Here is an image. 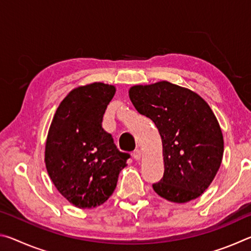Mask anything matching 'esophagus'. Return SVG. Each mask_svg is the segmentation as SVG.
<instances>
[{
  "label": "esophagus",
  "mask_w": 251,
  "mask_h": 251,
  "mask_svg": "<svg viewBox=\"0 0 251 251\" xmlns=\"http://www.w3.org/2000/svg\"><path fill=\"white\" fill-rule=\"evenodd\" d=\"M133 157H134V159H136V160L141 159V158H142V151L136 150V151L133 152Z\"/></svg>",
  "instance_id": "esophagus-1"
}]
</instances>
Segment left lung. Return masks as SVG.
I'll return each instance as SVG.
<instances>
[{
    "instance_id": "obj_1",
    "label": "left lung",
    "mask_w": 251,
    "mask_h": 251,
    "mask_svg": "<svg viewBox=\"0 0 251 251\" xmlns=\"http://www.w3.org/2000/svg\"><path fill=\"white\" fill-rule=\"evenodd\" d=\"M131 103L155 123L163 142L164 176L155 193L173 202L196 199L209 187L222 164L224 138L205 100L166 80L129 88Z\"/></svg>"
}]
</instances>
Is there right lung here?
Instances as JSON below:
<instances>
[{
    "label": "right lung",
    "mask_w": 251,
    "mask_h": 251,
    "mask_svg": "<svg viewBox=\"0 0 251 251\" xmlns=\"http://www.w3.org/2000/svg\"><path fill=\"white\" fill-rule=\"evenodd\" d=\"M113 85L93 83L69 93L56 109L45 145V165L57 190L78 208L104 203L130 155L117 150L101 122L115 95Z\"/></svg>",
    "instance_id": "obj_1"
}]
</instances>
